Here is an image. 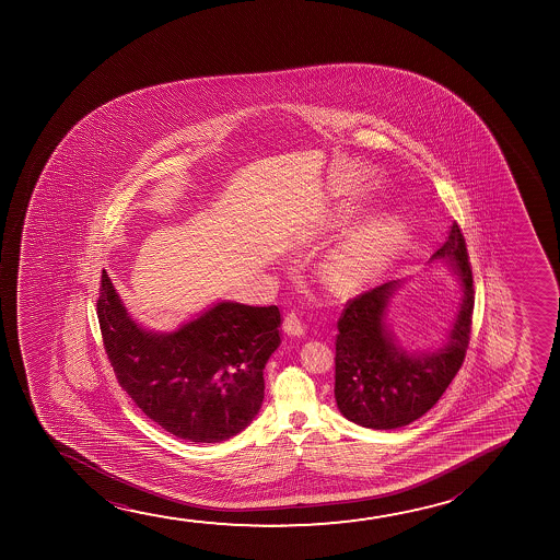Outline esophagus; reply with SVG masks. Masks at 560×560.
<instances>
[{
	"label": "esophagus",
	"mask_w": 560,
	"mask_h": 560,
	"mask_svg": "<svg viewBox=\"0 0 560 560\" xmlns=\"http://www.w3.org/2000/svg\"><path fill=\"white\" fill-rule=\"evenodd\" d=\"M283 329L287 335L302 337L306 332V325L300 319V315L296 312H291V314H287V317H284Z\"/></svg>",
	"instance_id": "obj_1"
}]
</instances>
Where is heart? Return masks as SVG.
Listing matches in <instances>:
<instances>
[{"label":"heart","instance_id":"b5f03b06","mask_svg":"<svg viewBox=\"0 0 560 560\" xmlns=\"http://www.w3.org/2000/svg\"><path fill=\"white\" fill-rule=\"evenodd\" d=\"M406 238V223L396 218L363 225L325 254L319 266L323 283L335 292L358 291L388 268Z\"/></svg>","mask_w":560,"mask_h":560}]
</instances>
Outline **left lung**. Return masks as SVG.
<instances>
[{
	"instance_id": "obj_1",
	"label": "left lung",
	"mask_w": 560,
	"mask_h": 560,
	"mask_svg": "<svg viewBox=\"0 0 560 560\" xmlns=\"http://www.w3.org/2000/svg\"><path fill=\"white\" fill-rule=\"evenodd\" d=\"M457 276L460 299L444 345L407 350L394 337L386 315L401 281H390L346 304L338 319L335 398L348 421L392 430L417 421L436 406L467 353L475 289L467 245L453 222L444 245L432 254Z\"/></svg>"
}]
</instances>
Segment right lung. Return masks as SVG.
<instances>
[{
	"label": "right lung",
	"mask_w": 560,
	"mask_h": 560,
	"mask_svg": "<svg viewBox=\"0 0 560 560\" xmlns=\"http://www.w3.org/2000/svg\"><path fill=\"white\" fill-rule=\"evenodd\" d=\"M103 346L136 406L174 436L215 444L245 430L264 401V369L281 345L277 306L218 302L172 332L131 319L103 269Z\"/></svg>",
	"instance_id": "add662e5"
}]
</instances>
